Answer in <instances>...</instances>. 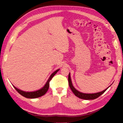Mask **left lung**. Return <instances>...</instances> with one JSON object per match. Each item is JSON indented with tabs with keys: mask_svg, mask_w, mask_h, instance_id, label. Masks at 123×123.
<instances>
[{
	"mask_svg": "<svg viewBox=\"0 0 123 123\" xmlns=\"http://www.w3.org/2000/svg\"><path fill=\"white\" fill-rule=\"evenodd\" d=\"M68 82H69V86L70 87V89L73 92L75 95L78 98L82 99H85V100H93L95 99L98 98L100 96L101 94H103V93L105 92L107 90V88H109V87L105 89V90L103 91L97 93H93V94H86V93H83L81 92H80L78 91H77L76 89L74 88L73 86L72 83L71 81V79H70V73H69L68 75Z\"/></svg>",
	"mask_w": 123,
	"mask_h": 123,
	"instance_id": "8db88e82",
	"label": "left lung"
}]
</instances>
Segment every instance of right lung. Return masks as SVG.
<instances>
[{
    "label": "right lung",
    "mask_w": 123,
    "mask_h": 123,
    "mask_svg": "<svg viewBox=\"0 0 123 123\" xmlns=\"http://www.w3.org/2000/svg\"><path fill=\"white\" fill-rule=\"evenodd\" d=\"M59 69H57L56 70V71L54 72L53 74H52L50 78H49L48 80L47 81V82L45 85H44V86L42 88H41V89H39V90L37 91H35V92H24L23 91L20 90V89L17 88L16 87H14V88H15L16 90L18 92V93H19L20 95H22V96H23L25 98H31V99H33V98H38L43 96V95H44L45 93H47V92L48 91L49 87V82L50 81L51 79L53 78V76L55 75L56 73L59 71Z\"/></svg>",
    "instance_id": "add662e5"
}]
</instances>
